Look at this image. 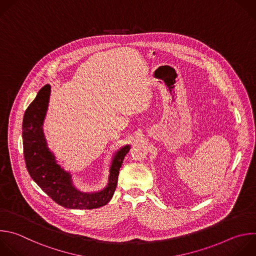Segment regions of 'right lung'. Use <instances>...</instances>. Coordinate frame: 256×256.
Returning a JSON list of instances; mask_svg holds the SVG:
<instances>
[{
  "instance_id": "1",
  "label": "right lung",
  "mask_w": 256,
  "mask_h": 256,
  "mask_svg": "<svg viewBox=\"0 0 256 256\" xmlns=\"http://www.w3.org/2000/svg\"><path fill=\"white\" fill-rule=\"evenodd\" d=\"M51 86L46 84L25 112L22 138L26 168L33 181L57 204L67 209H94L106 205L116 188L120 168L130 144L116 150L110 166L108 185L100 191L82 192L73 183L72 175L57 162L49 150L43 132Z\"/></svg>"
}]
</instances>
